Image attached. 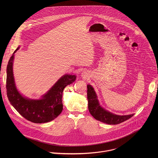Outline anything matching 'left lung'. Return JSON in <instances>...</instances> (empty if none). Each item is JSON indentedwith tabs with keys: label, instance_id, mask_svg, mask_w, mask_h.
I'll use <instances>...</instances> for the list:
<instances>
[{
	"label": "left lung",
	"instance_id": "left-lung-1",
	"mask_svg": "<svg viewBox=\"0 0 158 158\" xmlns=\"http://www.w3.org/2000/svg\"><path fill=\"white\" fill-rule=\"evenodd\" d=\"M87 88L88 110L90 114L96 120L109 125H117L127 120L134 115V114L120 115L106 110L100 106L97 95L93 87L90 85H88Z\"/></svg>",
	"mask_w": 158,
	"mask_h": 158
}]
</instances>
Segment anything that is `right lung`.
<instances>
[{
	"label": "right lung",
	"instance_id": "add662e5",
	"mask_svg": "<svg viewBox=\"0 0 158 158\" xmlns=\"http://www.w3.org/2000/svg\"><path fill=\"white\" fill-rule=\"evenodd\" d=\"M11 56L6 68V94L11 105L27 120L36 123H47L56 118L63 111V92L66 86L73 83L75 75H63L40 99L24 97L18 90L13 75L15 53Z\"/></svg>",
	"mask_w": 158,
	"mask_h": 158
}]
</instances>
